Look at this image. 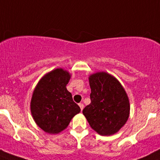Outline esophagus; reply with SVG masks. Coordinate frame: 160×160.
<instances>
[{
  "label": "esophagus",
  "mask_w": 160,
  "mask_h": 160,
  "mask_svg": "<svg viewBox=\"0 0 160 160\" xmlns=\"http://www.w3.org/2000/svg\"><path fill=\"white\" fill-rule=\"evenodd\" d=\"M79 107H80V110H81V111H82V110H83V103H79Z\"/></svg>",
  "instance_id": "obj_1"
}]
</instances>
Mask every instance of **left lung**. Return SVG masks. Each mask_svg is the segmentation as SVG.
<instances>
[{"label": "left lung", "instance_id": "obj_1", "mask_svg": "<svg viewBox=\"0 0 160 160\" xmlns=\"http://www.w3.org/2000/svg\"><path fill=\"white\" fill-rule=\"evenodd\" d=\"M91 103L83 114L91 127L102 136L117 132L127 122L129 102L118 80L107 72L90 76Z\"/></svg>", "mask_w": 160, "mask_h": 160}]
</instances>
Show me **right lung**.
I'll return each mask as SVG.
<instances>
[{"label":"right lung","mask_w":160,"mask_h":160,"mask_svg":"<svg viewBox=\"0 0 160 160\" xmlns=\"http://www.w3.org/2000/svg\"><path fill=\"white\" fill-rule=\"evenodd\" d=\"M69 73L57 68L47 73L38 82L33 92L31 111L33 118L42 130L54 134L62 132L80 108L72 100L66 85Z\"/></svg>","instance_id":"obj_1"}]
</instances>
